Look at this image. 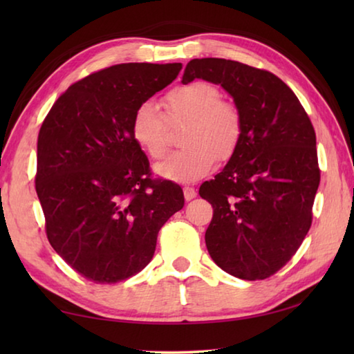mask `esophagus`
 <instances>
[{"instance_id": "obj_1", "label": "esophagus", "mask_w": 354, "mask_h": 354, "mask_svg": "<svg viewBox=\"0 0 354 354\" xmlns=\"http://www.w3.org/2000/svg\"><path fill=\"white\" fill-rule=\"evenodd\" d=\"M184 198L185 201H192L196 198V192H194V189H192V187H184Z\"/></svg>"}]
</instances>
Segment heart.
Returning <instances> with one entry per match:
<instances>
[{"mask_svg":"<svg viewBox=\"0 0 354 354\" xmlns=\"http://www.w3.org/2000/svg\"><path fill=\"white\" fill-rule=\"evenodd\" d=\"M164 106L169 122H187L181 145L184 149L169 155L155 167L158 176L187 184L199 181L213 170L216 158L227 161L234 155L243 133L240 109L222 100L221 89L204 80L173 88ZM132 138L153 160L167 150L165 120L153 102L140 103L131 122Z\"/></svg>","mask_w":354,"mask_h":354,"instance_id":"1","label":"heart"}]
</instances>
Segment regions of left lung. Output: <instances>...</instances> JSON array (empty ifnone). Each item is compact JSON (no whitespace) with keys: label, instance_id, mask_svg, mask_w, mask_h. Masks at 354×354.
<instances>
[{"label":"left lung","instance_id":"8db88e82","mask_svg":"<svg viewBox=\"0 0 354 354\" xmlns=\"http://www.w3.org/2000/svg\"><path fill=\"white\" fill-rule=\"evenodd\" d=\"M221 85L240 109L243 133L214 179L201 185L213 205L207 250L225 272L265 280L297 252L312 225L319 185L317 137L292 89L275 74L227 59H193L183 84Z\"/></svg>","mask_w":354,"mask_h":354}]
</instances>
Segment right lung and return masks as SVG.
Returning a JSON list of instances; mask_svg holds the SVG:
<instances>
[{
  "mask_svg": "<svg viewBox=\"0 0 354 354\" xmlns=\"http://www.w3.org/2000/svg\"><path fill=\"white\" fill-rule=\"evenodd\" d=\"M183 64H120L89 74L53 104L37 137L36 193L48 242L86 280L117 283L152 260L158 231L184 207L178 184L150 178L132 138L140 103Z\"/></svg>",
  "mask_w": 354,
  "mask_h": 354,
  "instance_id": "add662e5",
  "label": "right lung"
}]
</instances>
